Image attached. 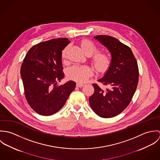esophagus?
Masks as SVG:
<instances>
[{
	"instance_id": "34e87169",
	"label": "esophagus",
	"mask_w": 160,
	"mask_h": 160,
	"mask_svg": "<svg viewBox=\"0 0 160 160\" xmlns=\"http://www.w3.org/2000/svg\"><path fill=\"white\" fill-rule=\"evenodd\" d=\"M84 84H81V83H77V84H76V86H77L78 88H82V87L84 86Z\"/></svg>"
}]
</instances>
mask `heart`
<instances>
[{"mask_svg":"<svg viewBox=\"0 0 160 160\" xmlns=\"http://www.w3.org/2000/svg\"><path fill=\"white\" fill-rule=\"evenodd\" d=\"M80 45L82 51L88 55H91L97 51L96 46L89 40H83ZM67 50L68 47H66L62 51V56L64 60L67 58ZM91 62L97 71L105 72L110 66L111 58L105 53L97 52L92 56ZM92 73L91 68L86 65H74L70 67L67 71L69 78L78 82H84L91 76Z\"/></svg>","mask_w":160,"mask_h":160,"instance_id":"obj_1","label":"heart"}]
</instances>
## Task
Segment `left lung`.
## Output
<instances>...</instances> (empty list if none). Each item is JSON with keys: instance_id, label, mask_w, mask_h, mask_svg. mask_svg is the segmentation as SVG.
<instances>
[{"instance_id": "8db88e82", "label": "left lung", "mask_w": 160, "mask_h": 160, "mask_svg": "<svg viewBox=\"0 0 160 160\" xmlns=\"http://www.w3.org/2000/svg\"><path fill=\"white\" fill-rule=\"evenodd\" d=\"M94 39L107 48L112 60L105 75L98 80L107 88L93 84L95 91L89 97V103L98 116L112 118L126 108L137 89V61L131 49L117 39L106 35L96 36Z\"/></svg>"}]
</instances>
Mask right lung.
I'll return each mask as SVG.
<instances>
[{
  "mask_svg": "<svg viewBox=\"0 0 160 160\" xmlns=\"http://www.w3.org/2000/svg\"><path fill=\"white\" fill-rule=\"evenodd\" d=\"M69 42L68 38H58L39 43L29 49L23 60L20 73L26 99L38 114L58 112L76 88L72 81L57 85L65 75L62 50Z\"/></svg>",
  "mask_w": 160,
  "mask_h": 160,
  "instance_id": "1",
  "label": "right lung"
}]
</instances>
